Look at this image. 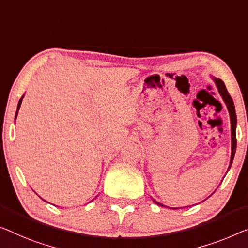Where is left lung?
Masks as SVG:
<instances>
[{"instance_id":"left-lung-1","label":"left lung","mask_w":248,"mask_h":248,"mask_svg":"<svg viewBox=\"0 0 248 248\" xmlns=\"http://www.w3.org/2000/svg\"><path fill=\"white\" fill-rule=\"evenodd\" d=\"M214 81H215V84L217 89H218V92L219 94L221 95V98H223V100L225 102V105H226L227 109H228V112H230V118H231V132H232V155H231V161H230V167H228V170H230L231 166L232 164V160H234V156H235V151H236V124H237V119H236V111H235V106H234V101H232V97L228 93L226 87H225V84L223 81L218 78H214L213 77ZM214 194V193H213ZM212 194V195H213ZM156 202L157 205L159 206H164L160 202H158L156 201H154ZM166 207V206H164ZM173 209H178V208H173Z\"/></svg>"}]
</instances>
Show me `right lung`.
Here are the masks:
<instances>
[{"label": "right lung", "instance_id": "add662e5", "mask_svg": "<svg viewBox=\"0 0 248 248\" xmlns=\"http://www.w3.org/2000/svg\"><path fill=\"white\" fill-rule=\"evenodd\" d=\"M23 97H24V95H22V98L20 99V101H18V103H17V109H16V116H17L18 109H20V107H21V103H22V99H23Z\"/></svg>", "mask_w": 248, "mask_h": 248}]
</instances>
